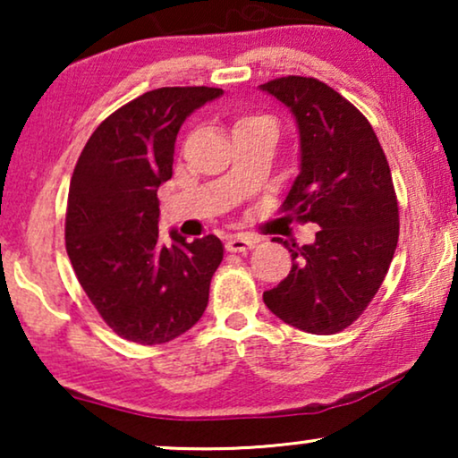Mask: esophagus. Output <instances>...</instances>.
<instances>
[{
  "label": "esophagus",
  "instance_id": "34e87169",
  "mask_svg": "<svg viewBox=\"0 0 458 458\" xmlns=\"http://www.w3.org/2000/svg\"><path fill=\"white\" fill-rule=\"evenodd\" d=\"M256 246V240L252 237H246V235H231L227 240V250L229 252H246V250L254 248Z\"/></svg>",
  "mask_w": 458,
  "mask_h": 458
}]
</instances>
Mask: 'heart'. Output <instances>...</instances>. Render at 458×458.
I'll use <instances>...</instances> for the list:
<instances>
[{
  "instance_id": "heart-1",
  "label": "heart",
  "mask_w": 458,
  "mask_h": 458,
  "mask_svg": "<svg viewBox=\"0 0 458 458\" xmlns=\"http://www.w3.org/2000/svg\"><path fill=\"white\" fill-rule=\"evenodd\" d=\"M254 124H273V123L265 116H240L235 121V127H254Z\"/></svg>"
}]
</instances>
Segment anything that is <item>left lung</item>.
<instances>
[{"label":"left lung","instance_id":"obj_1","mask_svg":"<svg viewBox=\"0 0 458 458\" xmlns=\"http://www.w3.org/2000/svg\"><path fill=\"white\" fill-rule=\"evenodd\" d=\"M260 91L284 104L300 137V173L284 210L317 223L315 242L292 252V271L262 293L267 309L317 335L346 329L384 281L398 243V202L377 135L321 81L281 77Z\"/></svg>","mask_w":458,"mask_h":458}]
</instances>
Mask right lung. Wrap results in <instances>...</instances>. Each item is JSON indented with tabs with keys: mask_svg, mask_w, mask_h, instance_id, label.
<instances>
[{
	"mask_svg": "<svg viewBox=\"0 0 458 458\" xmlns=\"http://www.w3.org/2000/svg\"><path fill=\"white\" fill-rule=\"evenodd\" d=\"M215 87H162L110 114L74 166L66 210V252L87 298L124 340L156 346L204 315L223 260L216 235L185 242L158 233V187L173 177L185 118L221 98Z\"/></svg>",
	"mask_w": 458,
	"mask_h": 458,
	"instance_id": "add662e5",
	"label": "right lung"
}]
</instances>
